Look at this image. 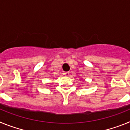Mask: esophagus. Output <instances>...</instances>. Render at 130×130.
Listing matches in <instances>:
<instances>
[{
  "label": "esophagus",
  "mask_w": 130,
  "mask_h": 130,
  "mask_svg": "<svg viewBox=\"0 0 130 130\" xmlns=\"http://www.w3.org/2000/svg\"><path fill=\"white\" fill-rule=\"evenodd\" d=\"M64 75H66V76H69L70 75V72H66L65 73H64Z\"/></svg>",
  "instance_id": "34e87169"
}]
</instances>
